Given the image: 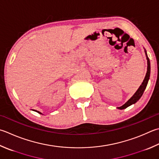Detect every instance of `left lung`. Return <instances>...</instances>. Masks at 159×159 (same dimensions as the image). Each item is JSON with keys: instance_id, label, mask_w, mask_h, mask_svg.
<instances>
[{"instance_id": "8db88e82", "label": "left lung", "mask_w": 159, "mask_h": 159, "mask_svg": "<svg viewBox=\"0 0 159 159\" xmlns=\"http://www.w3.org/2000/svg\"><path fill=\"white\" fill-rule=\"evenodd\" d=\"M145 50V55H146V58H147V61H148V69H147V73H146V75L145 77V79L143 80V83L141 84V85L140 86V87L139 88V89L137 90L136 92L134 94V95L132 97H131L129 100L126 103L124 104L123 105L118 107V109H126L128 107L131 106V104H135L136 102H137V101L139 100V99L141 98V96L143 94V93H144L145 90L147 87V85H148V81L149 80V77H150V70H151V68H150V61H149V59L148 58V54H147V51L146 50Z\"/></svg>"}]
</instances>
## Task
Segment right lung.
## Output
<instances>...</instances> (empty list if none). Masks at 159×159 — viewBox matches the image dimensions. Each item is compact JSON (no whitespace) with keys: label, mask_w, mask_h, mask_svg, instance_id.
Instances as JSON below:
<instances>
[{"label":"right lung","mask_w":159,"mask_h":159,"mask_svg":"<svg viewBox=\"0 0 159 159\" xmlns=\"http://www.w3.org/2000/svg\"><path fill=\"white\" fill-rule=\"evenodd\" d=\"M33 111H36V112H37V113H40V114H42V113H41V112H39V111H36V110H33Z\"/></svg>","instance_id":"right-lung-1"}]
</instances>
